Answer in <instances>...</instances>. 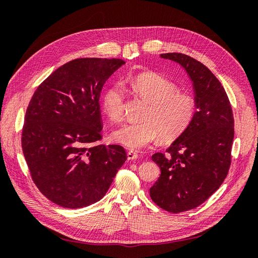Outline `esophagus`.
<instances>
[{
  "instance_id": "1",
  "label": "esophagus",
  "mask_w": 258,
  "mask_h": 258,
  "mask_svg": "<svg viewBox=\"0 0 258 258\" xmlns=\"http://www.w3.org/2000/svg\"><path fill=\"white\" fill-rule=\"evenodd\" d=\"M139 157V155L137 154V153H135V152H128L127 153V158H128V160H136L137 158Z\"/></svg>"
}]
</instances>
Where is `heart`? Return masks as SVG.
<instances>
[{
    "mask_svg": "<svg viewBox=\"0 0 258 258\" xmlns=\"http://www.w3.org/2000/svg\"><path fill=\"white\" fill-rule=\"evenodd\" d=\"M130 85L150 106L143 116L144 121L124 123L113 132L116 143L138 151L160 137L166 142L173 141L189 128L197 110L196 100L189 93L178 91L173 82L154 72L139 74L131 80ZM124 98L121 83H114L103 91L101 107L108 118L121 120Z\"/></svg>",
    "mask_w": 258,
    "mask_h": 258,
    "instance_id": "b5f03b06",
    "label": "heart"
}]
</instances>
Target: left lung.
Segmentation results:
<instances>
[{
	"instance_id": "1",
	"label": "left lung",
	"mask_w": 258,
	"mask_h": 258,
	"mask_svg": "<svg viewBox=\"0 0 258 258\" xmlns=\"http://www.w3.org/2000/svg\"><path fill=\"white\" fill-rule=\"evenodd\" d=\"M160 57L181 64L192 82L197 111L184 134L152 159L160 176L150 189L152 200L171 213L200 206L220 188L231 163L233 115L221 82L198 60L179 52Z\"/></svg>"
}]
</instances>
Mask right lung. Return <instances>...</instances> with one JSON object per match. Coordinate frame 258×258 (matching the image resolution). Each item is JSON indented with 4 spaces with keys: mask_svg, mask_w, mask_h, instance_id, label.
<instances>
[{
    "mask_svg": "<svg viewBox=\"0 0 258 258\" xmlns=\"http://www.w3.org/2000/svg\"><path fill=\"white\" fill-rule=\"evenodd\" d=\"M124 61L80 58L58 68L28 105L21 135L31 177L60 207L80 209L102 198L127 159L120 145L102 139L100 93Z\"/></svg>",
    "mask_w": 258,
    "mask_h": 258,
    "instance_id": "obj_1",
    "label": "right lung"
}]
</instances>
